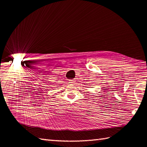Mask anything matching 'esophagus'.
<instances>
[{
    "instance_id": "1",
    "label": "esophagus",
    "mask_w": 147,
    "mask_h": 147,
    "mask_svg": "<svg viewBox=\"0 0 147 147\" xmlns=\"http://www.w3.org/2000/svg\"><path fill=\"white\" fill-rule=\"evenodd\" d=\"M69 82H70L71 84H74L75 83V80H69Z\"/></svg>"
}]
</instances>
